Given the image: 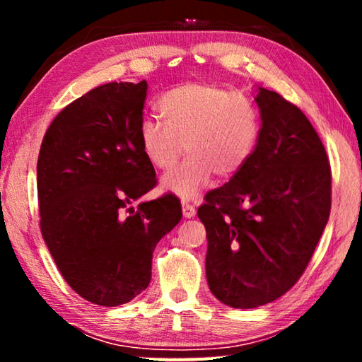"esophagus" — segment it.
Returning <instances> with one entry per match:
<instances>
[{
	"instance_id": "obj_1",
	"label": "esophagus",
	"mask_w": 362,
	"mask_h": 362,
	"mask_svg": "<svg viewBox=\"0 0 362 362\" xmlns=\"http://www.w3.org/2000/svg\"><path fill=\"white\" fill-rule=\"evenodd\" d=\"M182 212H183V217H185V218H192V217L196 216L194 206L187 203V201H183V203H182Z\"/></svg>"
}]
</instances>
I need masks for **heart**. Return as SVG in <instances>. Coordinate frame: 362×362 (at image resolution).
Returning <instances> with one entry per match:
<instances>
[{"label":"heart","instance_id":"b5f03b06","mask_svg":"<svg viewBox=\"0 0 362 362\" xmlns=\"http://www.w3.org/2000/svg\"><path fill=\"white\" fill-rule=\"evenodd\" d=\"M166 124L146 118L139 129L144 155L156 169L179 161L183 144L188 158L163 177V188L193 199L214 173L231 177L249 161L259 139V115L246 95L222 86L192 81L166 90L158 102Z\"/></svg>","mask_w":362,"mask_h":362}]
</instances>
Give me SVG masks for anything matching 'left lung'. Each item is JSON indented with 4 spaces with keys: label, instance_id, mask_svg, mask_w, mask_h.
Masks as SVG:
<instances>
[{
    "label": "left lung",
    "instance_id": "1",
    "mask_svg": "<svg viewBox=\"0 0 362 362\" xmlns=\"http://www.w3.org/2000/svg\"><path fill=\"white\" fill-rule=\"evenodd\" d=\"M262 127L249 161L206 194V278L233 308H257L302 276L330 214V166L302 110L255 89Z\"/></svg>",
    "mask_w": 362,
    "mask_h": 362
}]
</instances>
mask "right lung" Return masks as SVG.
<instances>
[{
    "label": "right lung",
    "mask_w": 362,
    "mask_h": 362,
    "mask_svg": "<svg viewBox=\"0 0 362 362\" xmlns=\"http://www.w3.org/2000/svg\"><path fill=\"white\" fill-rule=\"evenodd\" d=\"M148 84L107 83L60 112L42 139L38 201L42 240L78 296L102 306L131 302L151 279L153 250L182 218L156 185L139 129Z\"/></svg>",
    "instance_id": "add662e5"
}]
</instances>
